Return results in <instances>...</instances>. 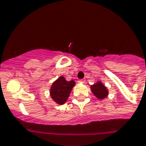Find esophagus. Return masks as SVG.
Masks as SVG:
<instances>
[{
    "mask_svg": "<svg viewBox=\"0 0 146 146\" xmlns=\"http://www.w3.org/2000/svg\"><path fill=\"white\" fill-rule=\"evenodd\" d=\"M78 83H80V84H84V83L86 82V81L84 79H80L78 80Z\"/></svg>",
    "mask_w": 146,
    "mask_h": 146,
    "instance_id": "esophagus-1",
    "label": "esophagus"
}]
</instances>
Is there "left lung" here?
Listing matches in <instances>:
<instances>
[{"mask_svg": "<svg viewBox=\"0 0 146 146\" xmlns=\"http://www.w3.org/2000/svg\"><path fill=\"white\" fill-rule=\"evenodd\" d=\"M91 90L93 94L100 100L107 98L109 94V91L107 88L101 81H97L94 84L91 86Z\"/></svg>", "mask_w": 146, "mask_h": 146, "instance_id": "left-lung-1", "label": "left lung"}]
</instances>
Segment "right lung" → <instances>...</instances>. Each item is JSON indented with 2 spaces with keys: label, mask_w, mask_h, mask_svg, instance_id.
<instances>
[{
  "label": "right lung",
  "mask_w": 146,
  "mask_h": 146,
  "mask_svg": "<svg viewBox=\"0 0 146 146\" xmlns=\"http://www.w3.org/2000/svg\"><path fill=\"white\" fill-rule=\"evenodd\" d=\"M76 82L73 80L67 81L63 76H60L52 83L50 94L52 99L58 104H64L68 99Z\"/></svg>",
  "instance_id": "obj_1"
}]
</instances>
